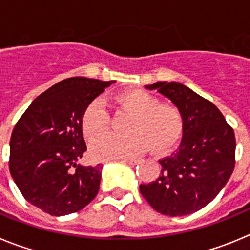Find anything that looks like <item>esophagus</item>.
I'll return each mask as SVG.
<instances>
[{
    "label": "esophagus",
    "instance_id": "1",
    "mask_svg": "<svg viewBox=\"0 0 250 250\" xmlns=\"http://www.w3.org/2000/svg\"><path fill=\"white\" fill-rule=\"evenodd\" d=\"M121 160L125 161V163H127V164L130 165H135L138 164V163H140V159H136V158H123Z\"/></svg>",
    "mask_w": 250,
    "mask_h": 250
}]
</instances>
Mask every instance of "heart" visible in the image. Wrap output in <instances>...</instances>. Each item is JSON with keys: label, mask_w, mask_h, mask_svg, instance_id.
<instances>
[{"label": "heart", "mask_w": 250, "mask_h": 250, "mask_svg": "<svg viewBox=\"0 0 250 250\" xmlns=\"http://www.w3.org/2000/svg\"><path fill=\"white\" fill-rule=\"evenodd\" d=\"M125 111L132 115L127 124L129 135L105 134L91 143L90 151L95 159H123L138 156L147 149L163 155L171 151L184 131V118L178 107L160 104L154 95L140 89L118 95ZM110 114L100 98L94 99L83 114V130L92 139L109 129Z\"/></svg>", "instance_id": "b5f03b06"}]
</instances>
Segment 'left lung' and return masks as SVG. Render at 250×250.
Masks as SVG:
<instances>
[{
    "instance_id": "1",
    "label": "left lung",
    "mask_w": 250,
    "mask_h": 250,
    "mask_svg": "<svg viewBox=\"0 0 250 250\" xmlns=\"http://www.w3.org/2000/svg\"><path fill=\"white\" fill-rule=\"evenodd\" d=\"M158 90L180 110L184 131L179 149L159 160L161 173L140 193L156 211L170 216L195 213L228 183L235 164V136L219 109L180 83H159Z\"/></svg>"
}]
</instances>
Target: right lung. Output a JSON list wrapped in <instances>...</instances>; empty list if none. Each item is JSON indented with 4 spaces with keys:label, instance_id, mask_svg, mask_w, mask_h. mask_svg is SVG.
Masks as SVG:
<instances>
[{
    "label": "right lung",
    "instance_id": "1",
    "mask_svg": "<svg viewBox=\"0 0 250 250\" xmlns=\"http://www.w3.org/2000/svg\"><path fill=\"white\" fill-rule=\"evenodd\" d=\"M115 81L70 77L37 96L10 140V173L28 203L60 216L81 210L98 195L103 165L80 164L86 106Z\"/></svg>",
    "mask_w": 250,
    "mask_h": 250
}]
</instances>
